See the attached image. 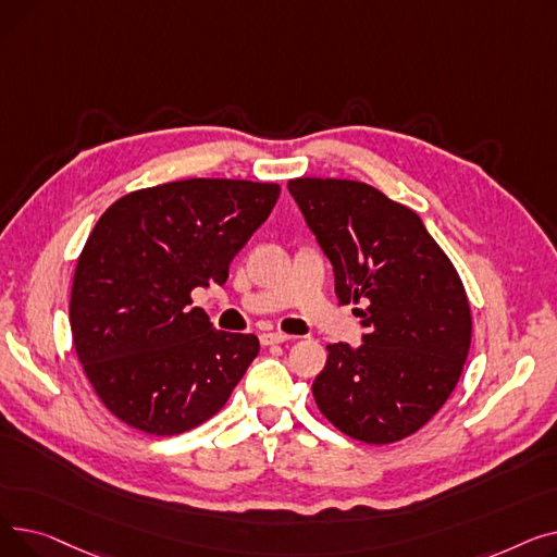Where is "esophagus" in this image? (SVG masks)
Wrapping results in <instances>:
<instances>
[{"label": "esophagus", "instance_id": "obj_1", "mask_svg": "<svg viewBox=\"0 0 557 557\" xmlns=\"http://www.w3.org/2000/svg\"><path fill=\"white\" fill-rule=\"evenodd\" d=\"M259 341H261V345H280V343L290 341V336H286L282 332H267V334L259 336Z\"/></svg>", "mask_w": 557, "mask_h": 557}]
</instances>
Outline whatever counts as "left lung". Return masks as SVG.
<instances>
[{"label":"left lung","instance_id":"1","mask_svg":"<svg viewBox=\"0 0 557 557\" xmlns=\"http://www.w3.org/2000/svg\"><path fill=\"white\" fill-rule=\"evenodd\" d=\"M288 191L334 267L336 296L363 343L327 345L313 399L341 433L391 445L420 431L454 393L472 343L462 280L420 216L379 189L294 178Z\"/></svg>","mask_w":557,"mask_h":557}]
</instances>
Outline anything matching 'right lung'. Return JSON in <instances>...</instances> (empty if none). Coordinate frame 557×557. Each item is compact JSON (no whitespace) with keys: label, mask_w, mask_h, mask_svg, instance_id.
I'll list each match as a JSON object with an SVG mask.
<instances>
[{"label":"right lung","mask_w":557,"mask_h":557,"mask_svg":"<svg viewBox=\"0 0 557 557\" xmlns=\"http://www.w3.org/2000/svg\"><path fill=\"white\" fill-rule=\"evenodd\" d=\"M277 196V183L189 178L131 191L101 214L76 261L70 327L116 420L178 435L225 406L259 341L212 330L191 290L225 284Z\"/></svg>","instance_id":"right-lung-1"}]
</instances>
